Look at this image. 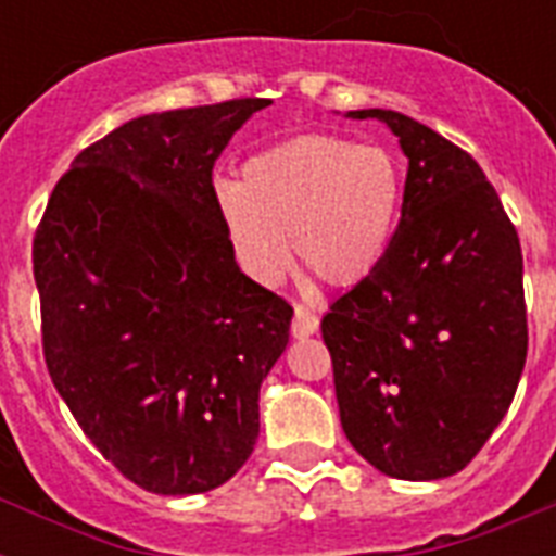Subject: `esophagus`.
<instances>
[{
	"label": "esophagus",
	"instance_id": "obj_1",
	"mask_svg": "<svg viewBox=\"0 0 556 556\" xmlns=\"http://www.w3.org/2000/svg\"><path fill=\"white\" fill-rule=\"evenodd\" d=\"M317 326H320V320L314 317L308 308H303V305H296L294 308V323H291V334H294L296 340L303 338H312L314 331H317Z\"/></svg>",
	"mask_w": 556,
	"mask_h": 556
}]
</instances>
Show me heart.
<instances>
[{
	"mask_svg": "<svg viewBox=\"0 0 556 556\" xmlns=\"http://www.w3.org/2000/svg\"><path fill=\"white\" fill-rule=\"evenodd\" d=\"M404 176L383 147L300 135L244 161L242 185L216 187V213L244 274L274 286L294 260L331 288L364 282L387 256ZM289 241L286 243L285 239Z\"/></svg>",
	"mask_w": 556,
	"mask_h": 556,
	"instance_id": "obj_1",
	"label": "heart"
}]
</instances>
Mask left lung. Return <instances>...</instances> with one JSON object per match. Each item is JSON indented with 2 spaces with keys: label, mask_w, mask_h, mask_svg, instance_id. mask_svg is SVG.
Segmentation results:
<instances>
[{
  "label": "left lung",
  "mask_w": 556,
  "mask_h": 556,
  "mask_svg": "<svg viewBox=\"0 0 556 556\" xmlns=\"http://www.w3.org/2000/svg\"><path fill=\"white\" fill-rule=\"evenodd\" d=\"M346 117L387 124L409 167L387 256L320 323L340 424L380 473L432 482L467 467L514 401L528 355L522 248L456 143L392 109Z\"/></svg>",
  "instance_id": "1"
}]
</instances>
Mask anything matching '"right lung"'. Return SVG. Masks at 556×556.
<instances>
[{
    "mask_svg": "<svg viewBox=\"0 0 556 556\" xmlns=\"http://www.w3.org/2000/svg\"><path fill=\"white\" fill-rule=\"evenodd\" d=\"M270 100L135 117L56 181L34 236L48 375L100 456L161 496L225 484L294 308L236 265L213 164Z\"/></svg>",
    "mask_w": 556,
    "mask_h": 556,
    "instance_id": "add662e5",
    "label": "right lung"
}]
</instances>
